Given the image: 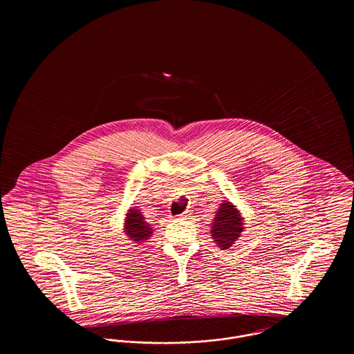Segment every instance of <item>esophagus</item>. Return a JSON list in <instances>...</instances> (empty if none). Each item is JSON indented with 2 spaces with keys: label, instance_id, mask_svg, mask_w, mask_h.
Returning <instances> with one entry per match:
<instances>
[{
  "label": "esophagus",
  "instance_id": "34e87169",
  "mask_svg": "<svg viewBox=\"0 0 354 354\" xmlns=\"http://www.w3.org/2000/svg\"><path fill=\"white\" fill-rule=\"evenodd\" d=\"M185 216H187V215H185V214H182V215H179V216H178V218H179V219H185Z\"/></svg>",
  "mask_w": 354,
  "mask_h": 354
}]
</instances>
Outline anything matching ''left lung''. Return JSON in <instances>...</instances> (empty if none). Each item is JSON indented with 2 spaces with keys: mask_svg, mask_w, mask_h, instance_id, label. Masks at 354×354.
Instances as JSON below:
<instances>
[{
  "mask_svg": "<svg viewBox=\"0 0 354 354\" xmlns=\"http://www.w3.org/2000/svg\"><path fill=\"white\" fill-rule=\"evenodd\" d=\"M244 231V218L234 203L224 201L220 204L211 224V236L220 250H228Z\"/></svg>",
  "mask_w": 354,
  "mask_h": 354,
  "instance_id": "obj_1",
  "label": "left lung"
}]
</instances>
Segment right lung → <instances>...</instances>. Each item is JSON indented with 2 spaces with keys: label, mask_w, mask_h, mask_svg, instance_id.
Wrapping results in <instances>:
<instances>
[{
  "label": "right lung",
  "mask_w": 354,
  "mask_h": 354,
  "mask_svg": "<svg viewBox=\"0 0 354 354\" xmlns=\"http://www.w3.org/2000/svg\"><path fill=\"white\" fill-rule=\"evenodd\" d=\"M123 232L138 245H143L153 234L151 225L138 208H129L123 223Z\"/></svg>",
  "instance_id": "right-lung-1"
}]
</instances>
